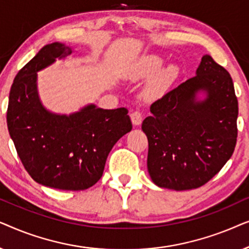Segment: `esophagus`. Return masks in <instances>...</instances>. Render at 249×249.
Here are the masks:
<instances>
[{
    "label": "esophagus",
    "instance_id": "esophagus-1",
    "mask_svg": "<svg viewBox=\"0 0 249 249\" xmlns=\"http://www.w3.org/2000/svg\"><path fill=\"white\" fill-rule=\"evenodd\" d=\"M130 119H131L132 124H134V125H139V124H142V114L139 111H134L130 114Z\"/></svg>",
    "mask_w": 249,
    "mask_h": 249
}]
</instances>
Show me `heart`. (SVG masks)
Wrapping results in <instances>:
<instances>
[{
  "label": "heart",
  "instance_id": "b5f03b06",
  "mask_svg": "<svg viewBox=\"0 0 249 249\" xmlns=\"http://www.w3.org/2000/svg\"><path fill=\"white\" fill-rule=\"evenodd\" d=\"M163 62H164V60L161 56L155 55V54L141 56L128 68L125 76L131 80H141L146 79V78L158 72L149 80L146 90L149 95L160 94L177 79L179 73L178 68L173 64H170V66H166L161 69Z\"/></svg>",
  "mask_w": 249,
  "mask_h": 249
}]
</instances>
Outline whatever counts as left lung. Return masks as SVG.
Masks as SVG:
<instances>
[{
	"instance_id": "obj_1",
	"label": "left lung",
	"mask_w": 249,
	"mask_h": 249,
	"mask_svg": "<svg viewBox=\"0 0 249 249\" xmlns=\"http://www.w3.org/2000/svg\"><path fill=\"white\" fill-rule=\"evenodd\" d=\"M206 94L203 100L196 95ZM142 129L148 139L147 169L162 188L195 189L231 158L237 142L238 101L229 72L204 55L196 76L151 105Z\"/></svg>"
}]
</instances>
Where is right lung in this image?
<instances>
[{
    "instance_id": "obj_1",
    "label": "right lung",
    "mask_w": 249,
    "mask_h": 249,
    "mask_svg": "<svg viewBox=\"0 0 249 249\" xmlns=\"http://www.w3.org/2000/svg\"><path fill=\"white\" fill-rule=\"evenodd\" d=\"M72 53L71 47L47 44L17 73L9 95L6 122L17 153L30 177L61 190H84L103 175L108 153L132 129L128 110L86 105L70 115L43 107L37 72Z\"/></svg>"
}]
</instances>
